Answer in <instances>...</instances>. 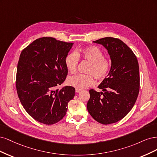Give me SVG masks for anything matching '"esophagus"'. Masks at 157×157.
<instances>
[{
    "instance_id": "esophagus-1",
    "label": "esophagus",
    "mask_w": 157,
    "mask_h": 157,
    "mask_svg": "<svg viewBox=\"0 0 157 157\" xmlns=\"http://www.w3.org/2000/svg\"><path fill=\"white\" fill-rule=\"evenodd\" d=\"M75 92H76L77 93H79V92H81V90L78 89H75Z\"/></svg>"
}]
</instances>
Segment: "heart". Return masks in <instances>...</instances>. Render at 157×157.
Returning <instances> with one entry per match:
<instances>
[{
    "mask_svg": "<svg viewBox=\"0 0 157 157\" xmlns=\"http://www.w3.org/2000/svg\"><path fill=\"white\" fill-rule=\"evenodd\" d=\"M79 56L88 60L90 65L87 73L93 74L97 79H103L107 75L110 70V63L104 57L102 50L96 46L86 48L80 52H71L65 57V65L70 72H74L77 69ZM68 83L79 90H83L94 84V80L91 74H78L70 76L68 79Z\"/></svg>",
    "mask_w": 157,
    "mask_h": 157,
    "instance_id": "b5f03b06",
    "label": "heart"
}]
</instances>
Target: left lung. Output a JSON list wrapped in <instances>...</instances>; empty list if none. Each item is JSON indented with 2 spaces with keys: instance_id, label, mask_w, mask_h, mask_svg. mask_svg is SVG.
<instances>
[{
  "instance_id": "left-lung-1",
  "label": "left lung",
  "mask_w": 157,
  "mask_h": 157,
  "mask_svg": "<svg viewBox=\"0 0 157 157\" xmlns=\"http://www.w3.org/2000/svg\"><path fill=\"white\" fill-rule=\"evenodd\" d=\"M103 45L111 59V68L98 88L89 90L87 108L97 122L109 124L124 118L132 109L140 90L138 59L132 50L118 38L105 37L93 41Z\"/></svg>"
}]
</instances>
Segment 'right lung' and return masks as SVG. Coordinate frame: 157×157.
<instances>
[{
	"instance_id": "add662e5",
	"label": "right lung",
	"mask_w": 157,
	"mask_h": 157,
	"mask_svg": "<svg viewBox=\"0 0 157 157\" xmlns=\"http://www.w3.org/2000/svg\"><path fill=\"white\" fill-rule=\"evenodd\" d=\"M73 44L43 37L34 40L20 55L17 93L24 109L40 123L50 125L59 122L75 96L71 86L56 89L67 75L65 57Z\"/></svg>"
}]
</instances>
